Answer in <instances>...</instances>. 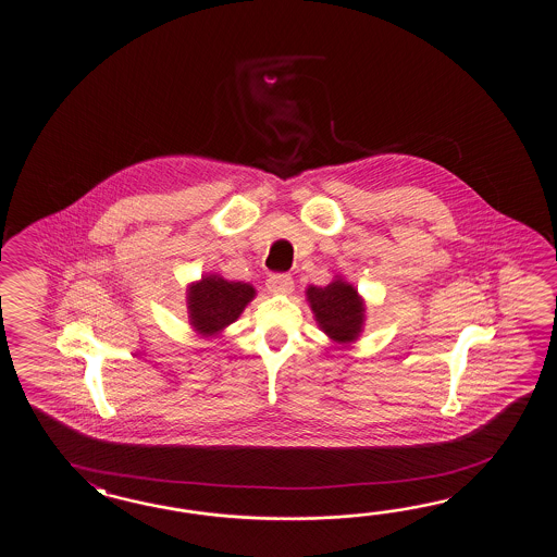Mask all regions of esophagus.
Here are the masks:
<instances>
[{
  "label": "esophagus",
  "instance_id": "obj_1",
  "mask_svg": "<svg viewBox=\"0 0 557 557\" xmlns=\"http://www.w3.org/2000/svg\"><path fill=\"white\" fill-rule=\"evenodd\" d=\"M265 285L272 294H280V296L294 292V280L287 273H273L268 277V284Z\"/></svg>",
  "mask_w": 557,
  "mask_h": 557
}]
</instances>
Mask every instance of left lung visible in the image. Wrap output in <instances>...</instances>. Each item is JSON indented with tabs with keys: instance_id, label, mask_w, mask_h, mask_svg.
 Segmentation results:
<instances>
[{
	"instance_id": "left-lung-1",
	"label": "left lung",
	"mask_w": 557,
	"mask_h": 557,
	"mask_svg": "<svg viewBox=\"0 0 557 557\" xmlns=\"http://www.w3.org/2000/svg\"><path fill=\"white\" fill-rule=\"evenodd\" d=\"M306 297L320 330L335 344H351L363 332L366 301L342 275L323 287L309 285Z\"/></svg>"
}]
</instances>
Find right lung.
<instances>
[{"label":"right lung","instance_id":"1","mask_svg":"<svg viewBox=\"0 0 557 557\" xmlns=\"http://www.w3.org/2000/svg\"><path fill=\"white\" fill-rule=\"evenodd\" d=\"M253 297V285L230 282L218 273H206L198 282L187 285L189 325L203 337H218L227 325L237 322Z\"/></svg>","mask_w":557,"mask_h":557}]
</instances>
